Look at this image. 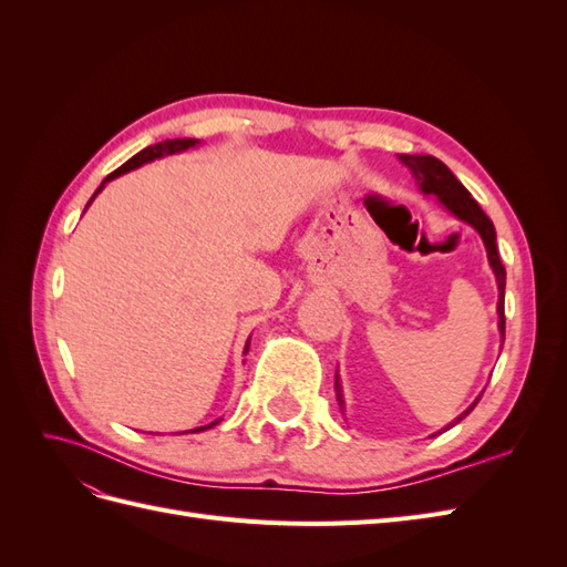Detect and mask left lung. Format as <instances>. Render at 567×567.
<instances>
[{
	"instance_id": "obj_1",
	"label": "left lung",
	"mask_w": 567,
	"mask_h": 567,
	"mask_svg": "<svg viewBox=\"0 0 567 567\" xmlns=\"http://www.w3.org/2000/svg\"><path fill=\"white\" fill-rule=\"evenodd\" d=\"M398 158L411 169V175H414L419 188H421L425 196H435L456 219L466 221V225H471L480 234V238H483L485 250H487V260H489V267H492L494 279H496V288H499V302H496V315H499V333H502V342H504V333H506V319H504L506 269H504V265L499 260V250H496V231H494L492 219L483 213V208H480L477 200L468 194V188L454 177L452 169L444 165L442 161H437L435 156H421V153H419V156H409V153H400ZM336 398H338L340 411H346V398H342V385H340L338 371H336ZM480 398H483V394H480ZM477 400L466 411H461V414L452 423H447V427H442V431H450V427H454L458 421L466 419L471 411L475 409ZM440 433H435V435H440Z\"/></svg>"
}]
</instances>
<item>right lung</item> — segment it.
I'll return each instance as SVG.
<instances>
[{
	"label": "right lung",
	"instance_id": "add662e5",
	"mask_svg": "<svg viewBox=\"0 0 567 567\" xmlns=\"http://www.w3.org/2000/svg\"><path fill=\"white\" fill-rule=\"evenodd\" d=\"M200 144V140H165V142H161V144H153V146H146L144 151H140L136 153V156H132L127 163H123L120 165L117 169H113V173L101 182V186L96 188L94 192V196L90 198V203H87V208L92 205V200L104 192V186L109 184V182H113L115 177H120V175H125V173H130V169H136V167H142V165H146V163H151V161H158V158H165V156H175V153H182V151H186V148H196ZM84 208V210H87ZM248 346H250V338H248V342H246V350L244 352H248ZM221 419H215L213 423H208V425H200V427H194V431H186V433H203V431H208V427H215L217 423H219Z\"/></svg>",
	"mask_w": 567,
	"mask_h": 567
}]
</instances>
